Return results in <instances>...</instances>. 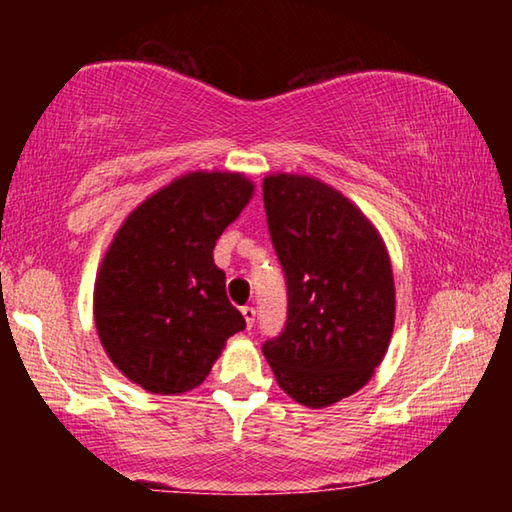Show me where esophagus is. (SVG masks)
<instances>
[{"mask_svg":"<svg viewBox=\"0 0 512 512\" xmlns=\"http://www.w3.org/2000/svg\"><path fill=\"white\" fill-rule=\"evenodd\" d=\"M241 314H244V320H246V327L248 329L255 325V309L253 307H244V309H241Z\"/></svg>","mask_w":512,"mask_h":512,"instance_id":"obj_1","label":"esophagus"}]
</instances>
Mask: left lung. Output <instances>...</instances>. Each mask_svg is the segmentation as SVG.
Listing matches in <instances>:
<instances>
[{
	"instance_id": "left-lung-1",
	"label": "left lung",
	"mask_w": 512,
	"mask_h": 512,
	"mask_svg": "<svg viewBox=\"0 0 512 512\" xmlns=\"http://www.w3.org/2000/svg\"><path fill=\"white\" fill-rule=\"evenodd\" d=\"M262 189L289 291L287 325L264 357L284 393L325 409L366 386L388 350L391 257L368 216L323 180L268 173Z\"/></svg>"
}]
</instances>
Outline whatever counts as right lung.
<instances>
[{"label": "right lung", "instance_id": "add662e5", "mask_svg": "<svg viewBox=\"0 0 512 512\" xmlns=\"http://www.w3.org/2000/svg\"><path fill=\"white\" fill-rule=\"evenodd\" d=\"M255 194L235 171H189L126 216L94 280V325L115 368L153 395L203 384L244 316L214 246Z\"/></svg>", "mask_w": 512, "mask_h": 512}]
</instances>
